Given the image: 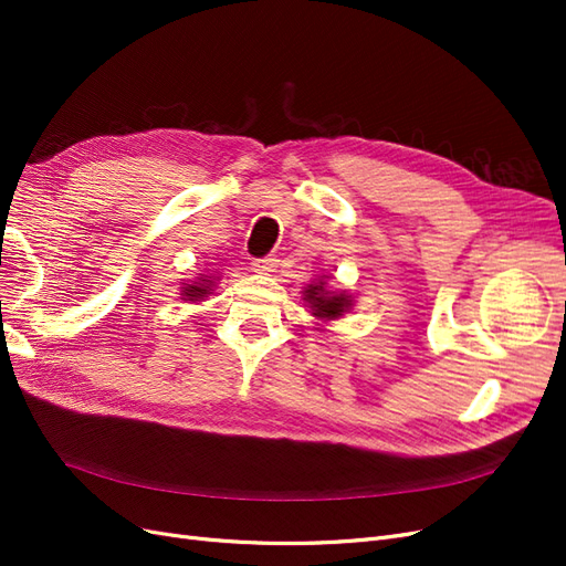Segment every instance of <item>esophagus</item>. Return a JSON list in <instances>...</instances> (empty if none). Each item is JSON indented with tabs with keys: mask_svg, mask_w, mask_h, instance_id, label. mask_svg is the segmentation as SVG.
I'll return each mask as SVG.
<instances>
[{
	"mask_svg": "<svg viewBox=\"0 0 566 566\" xmlns=\"http://www.w3.org/2000/svg\"><path fill=\"white\" fill-rule=\"evenodd\" d=\"M276 266H279V260L273 254H269V256H262V260H254L252 262V269L256 271V273H271V271H276Z\"/></svg>",
	"mask_w": 566,
	"mask_h": 566,
	"instance_id": "esophagus-1",
	"label": "esophagus"
}]
</instances>
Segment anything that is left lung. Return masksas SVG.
<instances>
[{"label": "left lung", "mask_w": 566, "mask_h": 566, "mask_svg": "<svg viewBox=\"0 0 566 566\" xmlns=\"http://www.w3.org/2000/svg\"><path fill=\"white\" fill-rule=\"evenodd\" d=\"M306 297L312 304V310L316 316H323V318H337L345 314V310L349 306V300L342 297V295H328L325 293L323 283H314L304 290Z\"/></svg>", "instance_id": "1"}]
</instances>
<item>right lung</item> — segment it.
Here are the masks:
<instances>
[{
    "label": "right lung",
    "instance_id": "right-lung-1",
    "mask_svg": "<svg viewBox=\"0 0 566 566\" xmlns=\"http://www.w3.org/2000/svg\"><path fill=\"white\" fill-rule=\"evenodd\" d=\"M210 285V281L208 283H198V285H188V287H184V295L186 297H191V300H198V297H205V295H208V287Z\"/></svg>",
    "mask_w": 566,
    "mask_h": 566
}]
</instances>
